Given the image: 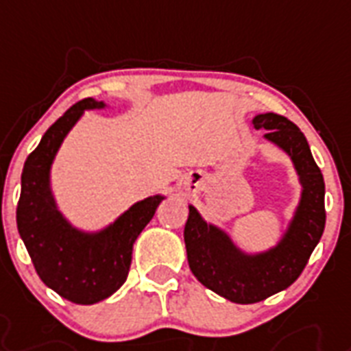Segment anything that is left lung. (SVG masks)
Listing matches in <instances>:
<instances>
[{"instance_id": "1", "label": "left lung", "mask_w": 351, "mask_h": 351, "mask_svg": "<svg viewBox=\"0 0 351 351\" xmlns=\"http://www.w3.org/2000/svg\"><path fill=\"white\" fill-rule=\"evenodd\" d=\"M253 123L256 129H266L264 138L289 154L302 184L299 208L282 240L269 251L247 255L224 231L208 224L193 206L184 228L193 275L206 288L237 304L261 302L291 286L310 261L326 224L324 178L302 131L275 112L258 114Z\"/></svg>"}]
</instances>
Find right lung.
<instances>
[{"mask_svg":"<svg viewBox=\"0 0 351 351\" xmlns=\"http://www.w3.org/2000/svg\"><path fill=\"white\" fill-rule=\"evenodd\" d=\"M104 101L85 98L58 118L29 154L21 173L16 222L36 273L45 286L74 304H95L111 297L129 275L132 244L153 219L160 195L129 208L98 233H84L63 219L49 186L52 160L63 138L85 109H101Z\"/></svg>","mask_w":351,"mask_h":351,"instance_id":"1","label":"right lung"}]
</instances>
